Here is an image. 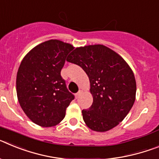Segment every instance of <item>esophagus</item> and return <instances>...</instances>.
I'll return each instance as SVG.
<instances>
[{
	"instance_id": "esophagus-1",
	"label": "esophagus",
	"mask_w": 159,
	"mask_h": 159,
	"mask_svg": "<svg viewBox=\"0 0 159 159\" xmlns=\"http://www.w3.org/2000/svg\"><path fill=\"white\" fill-rule=\"evenodd\" d=\"M80 94H81V91H80V92H77V93L75 95V98H76V99H77V98H78V97L80 96Z\"/></svg>"
}]
</instances>
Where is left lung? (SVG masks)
<instances>
[{"label":"left lung","instance_id":"obj_1","mask_svg":"<svg viewBox=\"0 0 159 159\" xmlns=\"http://www.w3.org/2000/svg\"><path fill=\"white\" fill-rule=\"evenodd\" d=\"M67 61L82 67L89 78L93 102L89 109L82 111L88 127L105 132L119 125L136 96L134 72L126 60L110 48L92 44L75 48Z\"/></svg>","mask_w":159,"mask_h":159}]
</instances>
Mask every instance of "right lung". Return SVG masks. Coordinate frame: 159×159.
Segmentation results:
<instances>
[{
  "label": "right lung",
  "mask_w": 159,
  "mask_h": 159,
  "mask_svg": "<svg viewBox=\"0 0 159 159\" xmlns=\"http://www.w3.org/2000/svg\"><path fill=\"white\" fill-rule=\"evenodd\" d=\"M74 48L71 43L49 40L25 55L16 74V95L22 110L40 127H54L65 117L74 99L60 71Z\"/></svg>",
  "instance_id": "right-lung-1"
}]
</instances>
